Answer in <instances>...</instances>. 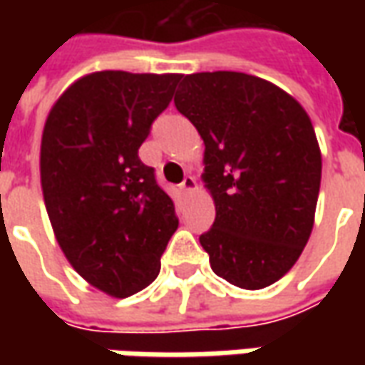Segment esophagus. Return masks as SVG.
I'll list each match as a JSON object with an SVG mask.
<instances>
[{"label": "esophagus", "mask_w": 365, "mask_h": 365, "mask_svg": "<svg viewBox=\"0 0 365 365\" xmlns=\"http://www.w3.org/2000/svg\"><path fill=\"white\" fill-rule=\"evenodd\" d=\"M195 185H197V183H195V178H191V175H185V178H183V182L180 183V190L187 193V191L195 190Z\"/></svg>", "instance_id": "34e87169"}]
</instances>
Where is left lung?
I'll return each mask as SVG.
<instances>
[{
  "label": "left lung",
  "instance_id": "1",
  "mask_svg": "<svg viewBox=\"0 0 365 365\" xmlns=\"http://www.w3.org/2000/svg\"><path fill=\"white\" fill-rule=\"evenodd\" d=\"M175 109L205 143L215 222L199 237L219 277L242 289L287 274L311 237L321 150L305 109L242 72L182 76Z\"/></svg>",
  "mask_w": 365,
  "mask_h": 365
}]
</instances>
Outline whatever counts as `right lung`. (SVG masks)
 Listing matches in <instances>:
<instances>
[{
    "label": "right lung",
    "instance_id": "obj_1",
    "mask_svg": "<svg viewBox=\"0 0 365 365\" xmlns=\"http://www.w3.org/2000/svg\"><path fill=\"white\" fill-rule=\"evenodd\" d=\"M180 80L119 70L83 76L44 125L41 183L56 240L76 272L113 297L156 279L178 229L174 201L138 148Z\"/></svg>",
    "mask_w": 365,
    "mask_h": 365
}]
</instances>
